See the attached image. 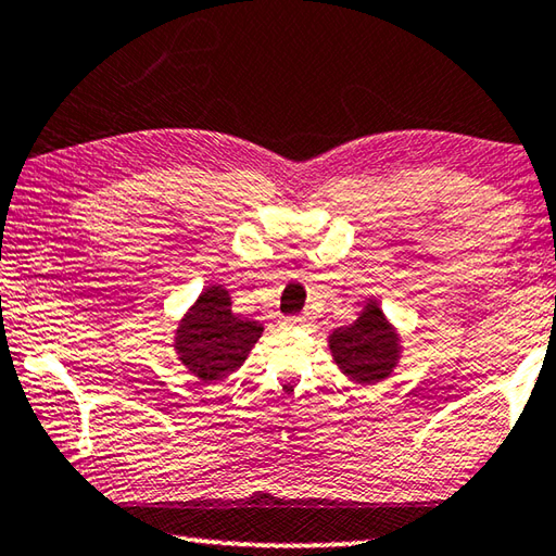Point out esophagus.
I'll return each instance as SVG.
<instances>
[{"label": "esophagus", "mask_w": 556, "mask_h": 556, "mask_svg": "<svg viewBox=\"0 0 556 556\" xmlns=\"http://www.w3.org/2000/svg\"><path fill=\"white\" fill-rule=\"evenodd\" d=\"M281 326L285 328H306L311 326V316H289L281 320Z\"/></svg>", "instance_id": "1"}]
</instances>
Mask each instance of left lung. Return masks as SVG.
I'll use <instances>...</instances> for the list:
<instances>
[{
    "label": "left lung",
    "mask_w": 556,
    "mask_h": 556,
    "mask_svg": "<svg viewBox=\"0 0 556 556\" xmlns=\"http://www.w3.org/2000/svg\"><path fill=\"white\" fill-rule=\"evenodd\" d=\"M328 348L342 375L359 387H375L389 379L403 355L401 332L377 299H369L350 326L332 330Z\"/></svg>",
    "instance_id": "1"
}]
</instances>
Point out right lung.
Wrapping results in <instances>:
<instances>
[{"label": "right lung", "instance_id": "right-lung-1", "mask_svg": "<svg viewBox=\"0 0 556 556\" xmlns=\"http://www.w3.org/2000/svg\"><path fill=\"white\" fill-rule=\"evenodd\" d=\"M228 289L211 285L179 318L175 330L177 359L191 377L204 383L224 381L243 367L250 350L260 340V320L240 318L233 313Z\"/></svg>", "mask_w": 556, "mask_h": 556}]
</instances>
